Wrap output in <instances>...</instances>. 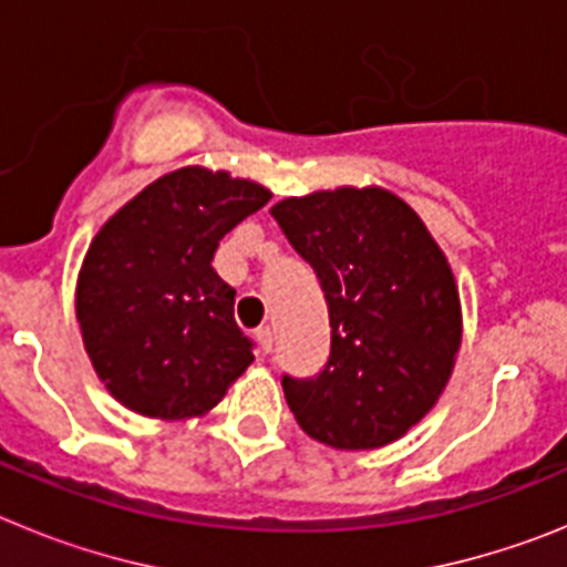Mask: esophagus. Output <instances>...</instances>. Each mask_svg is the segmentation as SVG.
I'll return each mask as SVG.
<instances>
[{
    "label": "esophagus",
    "instance_id": "esophagus-1",
    "mask_svg": "<svg viewBox=\"0 0 567 567\" xmlns=\"http://www.w3.org/2000/svg\"><path fill=\"white\" fill-rule=\"evenodd\" d=\"M255 340H258L260 352H264V354L272 352V346H275V334H272V329H269V327L258 329V332H255Z\"/></svg>",
    "mask_w": 567,
    "mask_h": 567
}]
</instances>
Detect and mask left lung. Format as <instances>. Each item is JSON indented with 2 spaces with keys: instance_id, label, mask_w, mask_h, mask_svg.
Wrapping results in <instances>:
<instances>
[{
  "instance_id": "left-lung-1",
  "label": "left lung",
  "mask_w": 567,
  "mask_h": 567,
  "mask_svg": "<svg viewBox=\"0 0 567 567\" xmlns=\"http://www.w3.org/2000/svg\"><path fill=\"white\" fill-rule=\"evenodd\" d=\"M269 213L318 275L332 329L315 378H280L295 420L346 452L403 437L437 403L457 358L449 260L420 215L378 187L284 198Z\"/></svg>"
}]
</instances>
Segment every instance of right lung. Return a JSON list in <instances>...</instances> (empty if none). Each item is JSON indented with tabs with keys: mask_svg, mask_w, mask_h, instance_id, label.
<instances>
[{
	"mask_svg": "<svg viewBox=\"0 0 567 567\" xmlns=\"http://www.w3.org/2000/svg\"><path fill=\"white\" fill-rule=\"evenodd\" d=\"M272 198L204 167L164 175L99 229L84 255L76 318L93 369L147 417L209 412L255 360L218 278V240Z\"/></svg>",
	"mask_w": 567,
	"mask_h": 567,
	"instance_id": "right-lung-1",
	"label": "right lung"
}]
</instances>
